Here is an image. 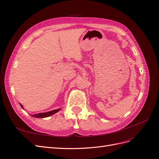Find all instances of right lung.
Here are the masks:
<instances>
[{"label": "right lung", "instance_id": "add662e5", "mask_svg": "<svg viewBox=\"0 0 159 159\" xmlns=\"http://www.w3.org/2000/svg\"><path fill=\"white\" fill-rule=\"evenodd\" d=\"M20 105L21 106V107L23 109V106L20 103ZM61 109H55V110H53L51 111H48V112H46V113H38V114H35V115H32V116L34 117H36V118H44V117H50L51 115L55 114L56 113L58 112Z\"/></svg>", "mask_w": 159, "mask_h": 159}]
</instances>
